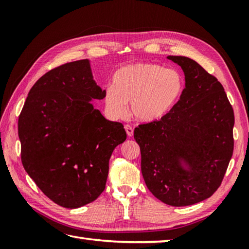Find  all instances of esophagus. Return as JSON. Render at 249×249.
Segmentation results:
<instances>
[{"instance_id":"1","label":"esophagus","mask_w":249,"mask_h":249,"mask_svg":"<svg viewBox=\"0 0 249 249\" xmlns=\"http://www.w3.org/2000/svg\"><path fill=\"white\" fill-rule=\"evenodd\" d=\"M124 128H125V130H126V134H127V136L128 137H131L134 135V128H133V126H130V125H125L124 126Z\"/></svg>"}]
</instances>
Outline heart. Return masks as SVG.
Listing matches in <instances>:
<instances>
[{"label":"heart","instance_id":"b5f03b06","mask_svg":"<svg viewBox=\"0 0 249 249\" xmlns=\"http://www.w3.org/2000/svg\"><path fill=\"white\" fill-rule=\"evenodd\" d=\"M185 78L177 70L154 63H139L114 73L113 87L105 91V108L112 118L124 116L131 103L135 118L150 123L165 118L181 99Z\"/></svg>","mask_w":249,"mask_h":249}]
</instances>
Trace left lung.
<instances>
[{
  "label": "left lung",
  "mask_w": 249,
  "mask_h": 249,
  "mask_svg": "<svg viewBox=\"0 0 249 249\" xmlns=\"http://www.w3.org/2000/svg\"><path fill=\"white\" fill-rule=\"evenodd\" d=\"M168 59L182 67L184 93L170 113L138 125L134 137L150 192L163 203L186 206L210 198L223 182L233 153L234 113L217 78L189 57Z\"/></svg>",
  "instance_id": "8db88e82"
}]
</instances>
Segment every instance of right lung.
<instances>
[{"instance_id": "add662e5", "label": "right lung", "mask_w": 249, "mask_h": 249, "mask_svg": "<svg viewBox=\"0 0 249 249\" xmlns=\"http://www.w3.org/2000/svg\"><path fill=\"white\" fill-rule=\"evenodd\" d=\"M104 97L89 60H80L41 76L21 110V161L41 192L63 208L99 197L111 154L126 140L123 124L106 120L91 103Z\"/></svg>"}]
</instances>
